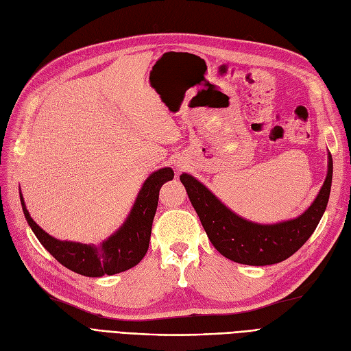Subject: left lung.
I'll return each instance as SVG.
<instances>
[{
  "label": "left lung",
  "mask_w": 351,
  "mask_h": 351,
  "mask_svg": "<svg viewBox=\"0 0 351 351\" xmlns=\"http://www.w3.org/2000/svg\"><path fill=\"white\" fill-rule=\"evenodd\" d=\"M210 242L230 261L271 265L285 261L303 246L324 216L332 182V157L328 153L324 185L312 204L296 219L261 224L237 216L192 175L179 176Z\"/></svg>",
  "instance_id": "left-lung-1"
}]
</instances>
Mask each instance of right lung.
Listing matches in <instances>:
<instances>
[{
	"instance_id": "right-lung-1",
	"label": "right lung",
	"mask_w": 351,
	"mask_h": 351,
	"mask_svg": "<svg viewBox=\"0 0 351 351\" xmlns=\"http://www.w3.org/2000/svg\"><path fill=\"white\" fill-rule=\"evenodd\" d=\"M173 175L171 167H162L147 178L125 221L100 245L55 239L30 217L20 192L21 208L33 233L60 264L86 277L114 276L135 267L147 254L159 191Z\"/></svg>"
}]
</instances>
